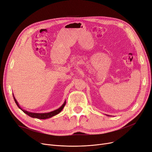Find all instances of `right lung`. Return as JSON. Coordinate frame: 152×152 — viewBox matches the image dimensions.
Instances as JSON below:
<instances>
[{
	"label": "right lung",
	"mask_w": 152,
	"mask_h": 152,
	"mask_svg": "<svg viewBox=\"0 0 152 152\" xmlns=\"http://www.w3.org/2000/svg\"><path fill=\"white\" fill-rule=\"evenodd\" d=\"M14 100H15V104H16L18 106V107H19V108H20L21 110H22L24 113H26L27 115H28V116H30V117H32V118H38V119H46V118H50V117L54 116V115H57L58 113H59L60 112H61V111L62 110L63 108L64 107V106L65 105V104H66V102H65L64 104L61 107H60L59 108H58L57 110L52 111V112H51L44 113H38L28 112H27V111H26V110H23V109H22V108L20 107L19 105L18 104V102H17V101L16 100V99H15L14 96Z\"/></svg>",
	"instance_id": "obj_1"
}]
</instances>
